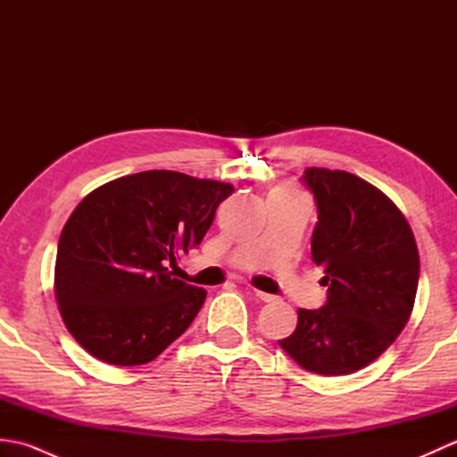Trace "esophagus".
<instances>
[{
	"label": "esophagus",
	"instance_id": "esophagus-1",
	"mask_svg": "<svg viewBox=\"0 0 457 457\" xmlns=\"http://www.w3.org/2000/svg\"><path fill=\"white\" fill-rule=\"evenodd\" d=\"M255 296L259 300H263V303H273L275 296L273 295H267V293H261V290H255Z\"/></svg>",
	"mask_w": 457,
	"mask_h": 457
}]
</instances>
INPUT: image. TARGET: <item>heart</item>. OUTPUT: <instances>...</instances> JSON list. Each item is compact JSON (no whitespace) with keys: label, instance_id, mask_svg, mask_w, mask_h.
Wrapping results in <instances>:
<instances>
[{"label":"heart","instance_id":"b5f03b06","mask_svg":"<svg viewBox=\"0 0 457 457\" xmlns=\"http://www.w3.org/2000/svg\"><path fill=\"white\" fill-rule=\"evenodd\" d=\"M283 190H285V192H288V194H296L295 190H290V188H283Z\"/></svg>","mask_w":457,"mask_h":457}]
</instances>
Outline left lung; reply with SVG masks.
<instances>
[{
    "instance_id": "8db88e82",
    "label": "left lung",
    "mask_w": 457,
    "mask_h": 457,
    "mask_svg": "<svg viewBox=\"0 0 457 457\" xmlns=\"http://www.w3.org/2000/svg\"><path fill=\"white\" fill-rule=\"evenodd\" d=\"M303 180L318 208L312 261L324 267L328 300L300 308L296 329L278 345L306 371L349 375L375 361L409 322L419 249L403 212L373 184L316 167Z\"/></svg>"
}]
</instances>
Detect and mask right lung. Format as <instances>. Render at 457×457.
I'll return each instance as SVG.
<instances>
[{
	"label": "right lung",
	"mask_w": 457,
	"mask_h": 457,
	"mask_svg": "<svg viewBox=\"0 0 457 457\" xmlns=\"http://www.w3.org/2000/svg\"><path fill=\"white\" fill-rule=\"evenodd\" d=\"M226 182L145 170L92 190L64 223L54 296L68 332L110 365H143L187 332L206 290L174 278L177 255L200 245Z\"/></svg>",
	"instance_id": "right-lung-1"
}]
</instances>
